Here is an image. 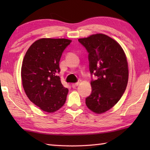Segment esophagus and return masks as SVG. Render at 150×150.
<instances>
[{"mask_svg":"<svg viewBox=\"0 0 150 150\" xmlns=\"http://www.w3.org/2000/svg\"><path fill=\"white\" fill-rule=\"evenodd\" d=\"M78 85H79V83H73V84H72V87H73V88H75V87H77Z\"/></svg>","mask_w":150,"mask_h":150,"instance_id":"1","label":"esophagus"}]
</instances>
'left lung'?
Returning a JSON list of instances; mask_svg holds the SVG:
<instances>
[{
    "instance_id": "8db88e82",
    "label": "left lung",
    "mask_w": 150,
    "mask_h": 150,
    "mask_svg": "<svg viewBox=\"0 0 150 150\" xmlns=\"http://www.w3.org/2000/svg\"><path fill=\"white\" fill-rule=\"evenodd\" d=\"M88 52L89 69L97 79L91 83V95L85 100L88 108L96 114L110 110L120 99L128 81V65L122 47L103 34L78 40Z\"/></svg>"
}]
</instances>
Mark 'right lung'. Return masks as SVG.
I'll return each instance as SVG.
<instances>
[{
	"label": "right lung",
	"instance_id": "1",
	"mask_svg": "<svg viewBox=\"0 0 150 150\" xmlns=\"http://www.w3.org/2000/svg\"><path fill=\"white\" fill-rule=\"evenodd\" d=\"M71 40L41 38L27 50L22 62L21 78L26 95L31 102L48 113L64 105L69 92L63 87L57 73L65 48Z\"/></svg>",
	"mask_w": 150,
	"mask_h": 150
}]
</instances>
